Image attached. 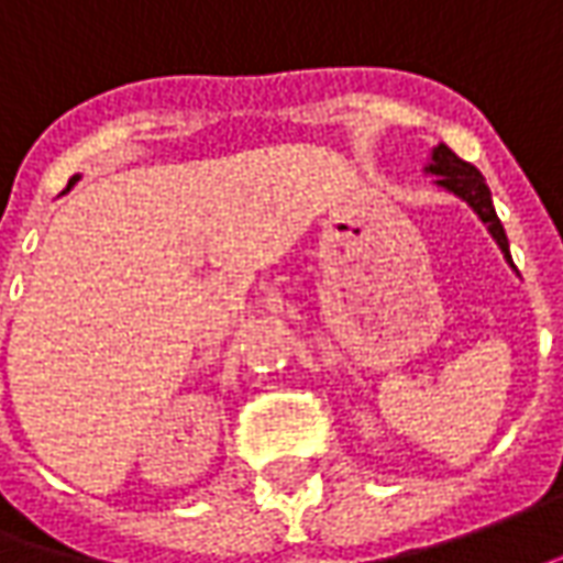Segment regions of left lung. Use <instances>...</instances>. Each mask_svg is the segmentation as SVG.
Returning <instances> with one entry per match:
<instances>
[{
	"label": "left lung",
	"mask_w": 563,
	"mask_h": 563,
	"mask_svg": "<svg viewBox=\"0 0 563 563\" xmlns=\"http://www.w3.org/2000/svg\"><path fill=\"white\" fill-rule=\"evenodd\" d=\"M428 172L438 175V185L446 187L450 194H456V197H462V200L472 206L474 212H477V218L490 228L493 240L499 243V250L506 252V258L511 262V255H508L506 228H503V221L496 218V209H493L490 200V187L484 181V175L474 169L472 163L459 159L456 153L450 151L446 144H438V147H434L431 163H428Z\"/></svg>",
	"instance_id": "8db88e82"
}]
</instances>
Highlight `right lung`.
Returning a JSON list of instances; mask_svg holds the SVG:
<instances>
[{"label": "right lung", "instance_id": "1", "mask_svg": "<svg viewBox=\"0 0 563 563\" xmlns=\"http://www.w3.org/2000/svg\"><path fill=\"white\" fill-rule=\"evenodd\" d=\"M76 181H79V178H76V175H73V178H70V185H67V187H73V185H76Z\"/></svg>", "mask_w": 563, "mask_h": 563}]
</instances>
